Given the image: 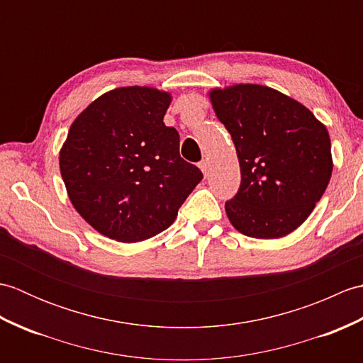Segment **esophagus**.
I'll return each instance as SVG.
<instances>
[{
  "mask_svg": "<svg viewBox=\"0 0 363 363\" xmlns=\"http://www.w3.org/2000/svg\"><path fill=\"white\" fill-rule=\"evenodd\" d=\"M199 168H201V172L204 173V176H207V173H209V162L201 160V162H199Z\"/></svg>",
  "mask_w": 363,
  "mask_h": 363,
  "instance_id": "obj_1",
  "label": "esophagus"
}]
</instances>
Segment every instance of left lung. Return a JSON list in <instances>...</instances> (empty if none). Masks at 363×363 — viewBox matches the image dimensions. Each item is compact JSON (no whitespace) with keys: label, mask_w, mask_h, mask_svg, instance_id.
I'll return each mask as SVG.
<instances>
[{"label":"left lung","mask_w":363,"mask_h":363,"mask_svg":"<svg viewBox=\"0 0 363 363\" xmlns=\"http://www.w3.org/2000/svg\"><path fill=\"white\" fill-rule=\"evenodd\" d=\"M209 98L240 164V189L225 204L229 221L254 238L293 233L333 174L326 126L296 99L259 84L213 89Z\"/></svg>","instance_id":"1"}]
</instances>
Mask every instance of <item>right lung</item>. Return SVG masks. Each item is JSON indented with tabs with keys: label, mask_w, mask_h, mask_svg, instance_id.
<instances>
[{
	"label": "right lung",
	"mask_w": 363,
	"mask_h": 363,
	"mask_svg": "<svg viewBox=\"0 0 363 363\" xmlns=\"http://www.w3.org/2000/svg\"><path fill=\"white\" fill-rule=\"evenodd\" d=\"M172 95L120 87L96 98L68 130L59 167L74 209L99 234L146 240L176 220L203 173L179 154L164 123Z\"/></svg>",
	"instance_id": "1"
}]
</instances>
